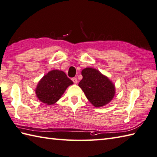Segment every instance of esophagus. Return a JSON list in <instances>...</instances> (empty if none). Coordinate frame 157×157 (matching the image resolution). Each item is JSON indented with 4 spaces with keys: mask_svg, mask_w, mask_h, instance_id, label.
<instances>
[{
    "mask_svg": "<svg viewBox=\"0 0 157 157\" xmlns=\"http://www.w3.org/2000/svg\"><path fill=\"white\" fill-rule=\"evenodd\" d=\"M72 81H73V82L75 83V84H76V83L78 82V80H77V78H72Z\"/></svg>",
    "mask_w": 157,
    "mask_h": 157,
    "instance_id": "obj_1",
    "label": "esophagus"
}]
</instances>
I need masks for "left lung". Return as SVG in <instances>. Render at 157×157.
<instances>
[{
  "mask_svg": "<svg viewBox=\"0 0 157 157\" xmlns=\"http://www.w3.org/2000/svg\"><path fill=\"white\" fill-rule=\"evenodd\" d=\"M82 79L78 83L88 100L95 107H101L113 100L114 85L99 70L86 68L81 72Z\"/></svg>",
  "mask_w": 157,
  "mask_h": 157,
  "instance_id": "8db88e82",
  "label": "left lung"
}]
</instances>
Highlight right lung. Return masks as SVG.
Wrapping results in <instances>:
<instances>
[{
    "label": "right lung",
    "mask_w": 157,
    "mask_h": 157,
    "mask_svg": "<svg viewBox=\"0 0 157 157\" xmlns=\"http://www.w3.org/2000/svg\"><path fill=\"white\" fill-rule=\"evenodd\" d=\"M72 84L64 72L53 70L40 80L35 92L40 101L52 105L58 101L67 87Z\"/></svg>",
    "instance_id": "add662e5"
}]
</instances>
